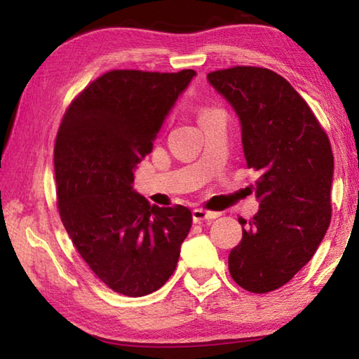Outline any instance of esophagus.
<instances>
[{"mask_svg": "<svg viewBox=\"0 0 359 359\" xmlns=\"http://www.w3.org/2000/svg\"><path fill=\"white\" fill-rule=\"evenodd\" d=\"M218 212H212V210H205V209H193V220L194 222H203V220H214L217 218Z\"/></svg>", "mask_w": 359, "mask_h": 359, "instance_id": "esophagus-1", "label": "esophagus"}]
</instances>
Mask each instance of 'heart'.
<instances>
[{
  "label": "heart",
  "instance_id": "heart-1",
  "mask_svg": "<svg viewBox=\"0 0 359 359\" xmlns=\"http://www.w3.org/2000/svg\"><path fill=\"white\" fill-rule=\"evenodd\" d=\"M215 112H218V111H214V109H203V111L199 112V121L210 117V115L215 114Z\"/></svg>",
  "mask_w": 359,
  "mask_h": 359
}]
</instances>
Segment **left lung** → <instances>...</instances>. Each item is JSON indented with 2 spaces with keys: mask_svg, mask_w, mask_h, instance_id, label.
<instances>
[{
  "mask_svg": "<svg viewBox=\"0 0 359 359\" xmlns=\"http://www.w3.org/2000/svg\"><path fill=\"white\" fill-rule=\"evenodd\" d=\"M238 114L248 168L259 172V209L239 218L242 241L228 267L239 287L267 293L290 282L317 252L331 222L334 156L307 102L277 72L234 66L208 74Z\"/></svg>",
  "mask_w": 359,
  "mask_h": 359,
  "instance_id": "left-lung-1",
  "label": "left lung"
}]
</instances>
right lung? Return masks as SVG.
Segmentation results:
<instances>
[{
  "label": "right lung",
  "mask_w": 359,
  "mask_h": 359,
  "mask_svg": "<svg viewBox=\"0 0 359 359\" xmlns=\"http://www.w3.org/2000/svg\"><path fill=\"white\" fill-rule=\"evenodd\" d=\"M194 76L109 71L71 102L60 125L53 150L60 217L85 263L115 293H154L177 267L190 209L150 205L133 182Z\"/></svg>",
  "instance_id": "1"
}]
</instances>
